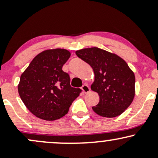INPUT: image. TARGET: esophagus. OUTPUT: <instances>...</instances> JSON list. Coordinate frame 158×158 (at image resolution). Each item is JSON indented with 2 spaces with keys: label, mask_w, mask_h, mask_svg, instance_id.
I'll list each match as a JSON object with an SVG mask.
<instances>
[{
  "label": "esophagus",
  "mask_w": 158,
  "mask_h": 158,
  "mask_svg": "<svg viewBox=\"0 0 158 158\" xmlns=\"http://www.w3.org/2000/svg\"><path fill=\"white\" fill-rule=\"evenodd\" d=\"M81 90H82V91H83V93H85V94H88V92L90 91V87L88 86V85H82V87H81Z\"/></svg>",
  "instance_id": "obj_1"
}]
</instances>
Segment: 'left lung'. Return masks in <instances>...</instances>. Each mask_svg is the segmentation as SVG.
<instances>
[{
  "label": "left lung",
  "instance_id": "obj_1",
  "mask_svg": "<svg viewBox=\"0 0 158 158\" xmlns=\"http://www.w3.org/2000/svg\"><path fill=\"white\" fill-rule=\"evenodd\" d=\"M76 54L94 70L90 88L99 97V103L92 107L94 111L107 118L122 114L135 95V76L131 69L117 54L97 47L77 50Z\"/></svg>",
  "mask_w": 158,
  "mask_h": 158
}]
</instances>
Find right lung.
Listing matches in <instances>:
<instances>
[{
    "instance_id": "obj_1",
    "label": "right lung",
    "mask_w": 158,
    "mask_h": 158,
    "mask_svg": "<svg viewBox=\"0 0 158 158\" xmlns=\"http://www.w3.org/2000/svg\"><path fill=\"white\" fill-rule=\"evenodd\" d=\"M70 52L61 48L42 51L21 74L18 90L31 113L44 120L60 119L68 112L81 89L70 86L68 73L62 67Z\"/></svg>"
}]
</instances>
